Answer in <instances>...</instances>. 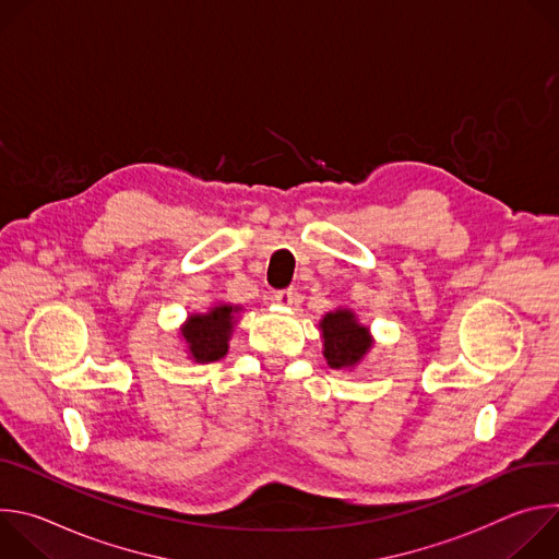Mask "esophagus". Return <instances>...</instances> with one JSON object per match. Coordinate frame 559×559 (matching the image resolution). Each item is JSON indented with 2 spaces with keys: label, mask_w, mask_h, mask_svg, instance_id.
<instances>
[{
  "label": "esophagus",
  "mask_w": 559,
  "mask_h": 559,
  "mask_svg": "<svg viewBox=\"0 0 559 559\" xmlns=\"http://www.w3.org/2000/svg\"><path fill=\"white\" fill-rule=\"evenodd\" d=\"M274 300L276 305H283V307H289L296 302V292L294 289H283V292H276L274 294Z\"/></svg>",
  "instance_id": "34e87169"
}]
</instances>
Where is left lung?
Here are the masks:
<instances>
[{
  "label": "left lung",
  "instance_id": "1",
  "mask_svg": "<svg viewBox=\"0 0 559 559\" xmlns=\"http://www.w3.org/2000/svg\"><path fill=\"white\" fill-rule=\"evenodd\" d=\"M318 330H321L323 356L332 369H356L373 347L369 328L358 321L356 311L349 307L328 311Z\"/></svg>",
  "mask_w": 559,
  "mask_h": 559
}]
</instances>
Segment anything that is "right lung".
<instances>
[{"label": "right lung", "mask_w": 559, "mask_h": 559, "mask_svg": "<svg viewBox=\"0 0 559 559\" xmlns=\"http://www.w3.org/2000/svg\"><path fill=\"white\" fill-rule=\"evenodd\" d=\"M241 311V305L218 300L210 305L207 311L190 313L186 323L179 328L188 358L199 365L221 360L229 349V338Z\"/></svg>", "instance_id": "right-lung-1"}]
</instances>
